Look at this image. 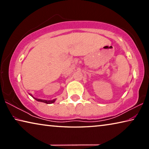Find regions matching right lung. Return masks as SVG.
<instances>
[{
    "instance_id": "right-lung-1",
    "label": "right lung",
    "mask_w": 149,
    "mask_h": 149,
    "mask_svg": "<svg viewBox=\"0 0 149 149\" xmlns=\"http://www.w3.org/2000/svg\"><path fill=\"white\" fill-rule=\"evenodd\" d=\"M33 98H34V99L37 100V101H39V102H45L46 103V104H52V103H53L55 102V100H56V99H53V100H42V99H37V98H35L32 96V95L29 94Z\"/></svg>"
}]
</instances>
